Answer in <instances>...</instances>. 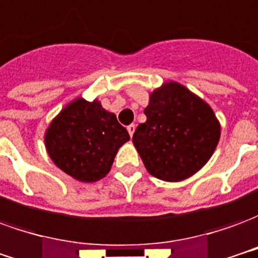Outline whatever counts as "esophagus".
<instances>
[{
	"instance_id": "34e87169",
	"label": "esophagus",
	"mask_w": 258,
	"mask_h": 258,
	"mask_svg": "<svg viewBox=\"0 0 258 258\" xmlns=\"http://www.w3.org/2000/svg\"><path fill=\"white\" fill-rule=\"evenodd\" d=\"M126 129H127V132H129V135H131V138H132L133 133H135V129H136V125H135V123H132V125L127 126Z\"/></svg>"
}]
</instances>
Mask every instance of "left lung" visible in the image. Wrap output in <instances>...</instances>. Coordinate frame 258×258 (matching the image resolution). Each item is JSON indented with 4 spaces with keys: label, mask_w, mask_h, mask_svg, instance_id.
Returning <instances> with one entry per match:
<instances>
[{
    "label": "left lung",
    "mask_w": 258,
    "mask_h": 258,
    "mask_svg": "<svg viewBox=\"0 0 258 258\" xmlns=\"http://www.w3.org/2000/svg\"><path fill=\"white\" fill-rule=\"evenodd\" d=\"M147 120L136 127L133 144L155 178L180 182L200 171L220 142L221 125L213 108L178 82L150 93Z\"/></svg>",
    "instance_id": "left-lung-1"
}]
</instances>
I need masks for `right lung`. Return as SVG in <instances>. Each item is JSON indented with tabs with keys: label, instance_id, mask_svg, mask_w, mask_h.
<instances>
[{
	"label": "right lung",
	"instance_id": "1",
	"mask_svg": "<svg viewBox=\"0 0 258 258\" xmlns=\"http://www.w3.org/2000/svg\"><path fill=\"white\" fill-rule=\"evenodd\" d=\"M129 133L98 100L78 97L67 104L47 127L45 150L61 171L79 182L93 183L111 171Z\"/></svg>",
	"mask_w": 258,
	"mask_h": 258
}]
</instances>
